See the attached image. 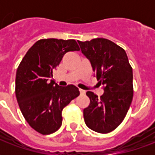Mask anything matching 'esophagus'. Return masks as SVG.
<instances>
[{"instance_id":"obj_1","label":"esophagus","mask_w":155,"mask_h":155,"mask_svg":"<svg viewBox=\"0 0 155 155\" xmlns=\"http://www.w3.org/2000/svg\"><path fill=\"white\" fill-rule=\"evenodd\" d=\"M79 91H80V93H81V94H85V91H84V90H81V89H80Z\"/></svg>"}]
</instances>
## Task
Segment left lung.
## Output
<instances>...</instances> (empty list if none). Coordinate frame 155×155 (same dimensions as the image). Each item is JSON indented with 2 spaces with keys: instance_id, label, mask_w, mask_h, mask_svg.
Here are the masks:
<instances>
[{
  "instance_id": "left-lung-1",
  "label": "left lung",
  "mask_w": 155,
  "mask_h": 155,
  "mask_svg": "<svg viewBox=\"0 0 155 155\" xmlns=\"http://www.w3.org/2000/svg\"><path fill=\"white\" fill-rule=\"evenodd\" d=\"M78 43L104 89L101 98L86 92L91 102L84 109V122L97 133H110L122 123L133 100L132 67L125 51L110 40L96 38Z\"/></svg>"
}]
</instances>
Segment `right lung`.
Returning <instances> with one entry per match:
<instances>
[{"mask_svg": "<svg viewBox=\"0 0 155 155\" xmlns=\"http://www.w3.org/2000/svg\"><path fill=\"white\" fill-rule=\"evenodd\" d=\"M80 51L74 40L42 39L29 49L15 75V96L23 116L41 134L57 131L62 110L80 94L76 86L54 83L53 71L67 52Z\"/></svg>", "mask_w": 155, "mask_h": 155, "instance_id": "right-lung-1", "label": "right lung"}]
</instances>
